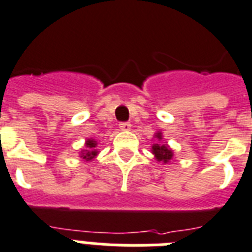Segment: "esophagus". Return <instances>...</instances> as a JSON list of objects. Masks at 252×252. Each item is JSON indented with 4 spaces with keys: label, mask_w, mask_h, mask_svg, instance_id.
Listing matches in <instances>:
<instances>
[{
    "label": "esophagus",
    "mask_w": 252,
    "mask_h": 252,
    "mask_svg": "<svg viewBox=\"0 0 252 252\" xmlns=\"http://www.w3.org/2000/svg\"><path fill=\"white\" fill-rule=\"evenodd\" d=\"M130 124L126 123V122H123V123H119V128L122 129V130H129L130 129Z\"/></svg>",
    "instance_id": "34e87169"
}]
</instances>
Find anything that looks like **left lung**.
Masks as SVG:
<instances>
[{"label":"left lung","instance_id":"left-lung-1","mask_svg":"<svg viewBox=\"0 0 252 252\" xmlns=\"http://www.w3.org/2000/svg\"><path fill=\"white\" fill-rule=\"evenodd\" d=\"M156 137L158 139L162 138L161 133H157ZM152 152L155 155V157L157 158V161H162V162H168L170 159L172 158V151L163 143L159 144H153L152 146Z\"/></svg>","mask_w":252,"mask_h":252}]
</instances>
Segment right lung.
<instances>
[{"label":"right lung","instance_id":"add662e5","mask_svg":"<svg viewBox=\"0 0 252 252\" xmlns=\"http://www.w3.org/2000/svg\"><path fill=\"white\" fill-rule=\"evenodd\" d=\"M96 142L94 141V139H89V141L86 142V146H87V148H89V150H86L85 151V152H82V158H85V159H87V161H89V159H93L94 157L96 156V155H97V151H95V147H96Z\"/></svg>","mask_w":252,"mask_h":252}]
</instances>
